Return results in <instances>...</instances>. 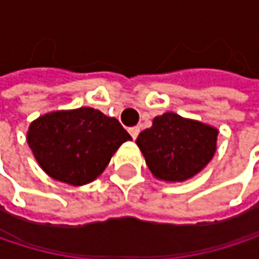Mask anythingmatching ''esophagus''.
Returning <instances> with one entry per match:
<instances>
[{"label": "esophagus", "mask_w": 259, "mask_h": 259, "mask_svg": "<svg viewBox=\"0 0 259 259\" xmlns=\"http://www.w3.org/2000/svg\"><path fill=\"white\" fill-rule=\"evenodd\" d=\"M129 133L133 139H136V138H138V135H139V127H130Z\"/></svg>", "instance_id": "obj_1"}]
</instances>
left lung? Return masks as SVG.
I'll return each mask as SVG.
<instances>
[{
    "instance_id": "1",
    "label": "left lung",
    "mask_w": 259,
    "mask_h": 259,
    "mask_svg": "<svg viewBox=\"0 0 259 259\" xmlns=\"http://www.w3.org/2000/svg\"><path fill=\"white\" fill-rule=\"evenodd\" d=\"M218 129L166 112L139 133L136 144L157 180L177 183L201 172L216 153Z\"/></svg>"
}]
</instances>
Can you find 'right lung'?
I'll return each instance as SVG.
<instances>
[{"instance_id": "obj_1", "label": "right lung", "mask_w": 259, "mask_h": 259, "mask_svg": "<svg viewBox=\"0 0 259 259\" xmlns=\"http://www.w3.org/2000/svg\"><path fill=\"white\" fill-rule=\"evenodd\" d=\"M132 136L118 120L93 108L55 111L29 124L28 145L54 180L82 186L96 180Z\"/></svg>"}]
</instances>
